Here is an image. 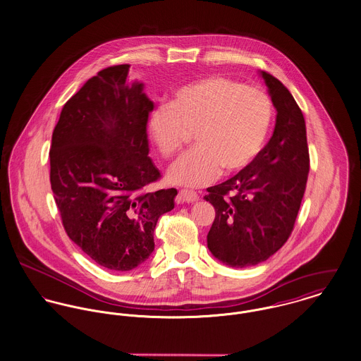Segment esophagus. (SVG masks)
Listing matches in <instances>:
<instances>
[{
	"label": "esophagus",
	"mask_w": 361,
	"mask_h": 361,
	"mask_svg": "<svg viewBox=\"0 0 361 361\" xmlns=\"http://www.w3.org/2000/svg\"><path fill=\"white\" fill-rule=\"evenodd\" d=\"M178 197L181 202H187V203H192L199 199V195L196 194L192 190H181L178 192Z\"/></svg>",
	"instance_id": "1"
}]
</instances>
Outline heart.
<instances>
[{"instance_id":"obj_1","label":"heart","mask_w":361,"mask_h":361,"mask_svg":"<svg viewBox=\"0 0 361 361\" xmlns=\"http://www.w3.org/2000/svg\"><path fill=\"white\" fill-rule=\"evenodd\" d=\"M272 122L269 96L222 75L180 86L171 103H161L148 119V132L162 157L171 159L195 130L196 147L169 171L173 183L200 187L220 173L249 166L265 145Z\"/></svg>"}]
</instances>
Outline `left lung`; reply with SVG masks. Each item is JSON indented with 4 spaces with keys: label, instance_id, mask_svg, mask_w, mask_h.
I'll return each mask as SVG.
<instances>
[{
    "label": "left lung",
    "instance_id": "1",
    "mask_svg": "<svg viewBox=\"0 0 361 361\" xmlns=\"http://www.w3.org/2000/svg\"><path fill=\"white\" fill-rule=\"evenodd\" d=\"M261 75L278 111L274 135L249 166L204 196L216 210L207 247L232 268L267 261L287 242L309 173L302 111L278 78L267 71Z\"/></svg>",
    "mask_w": 361,
    "mask_h": 361
}]
</instances>
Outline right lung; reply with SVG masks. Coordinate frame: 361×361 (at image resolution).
<instances>
[{"instance_id": "right-lung-1", "label": "right lung", "mask_w": 361, "mask_h": 361, "mask_svg": "<svg viewBox=\"0 0 361 361\" xmlns=\"http://www.w3.org/2000/svg\"><path fill=\"white\" fill-rule=\"evenodd\" d=\"M129 64L97 73L64 104L52 133L51 187L68 238L99 265L126 272L154 251L158 219L177 190L161 178L147 135L152 102L126 83Z\"/></svg>"}]
</instances>
